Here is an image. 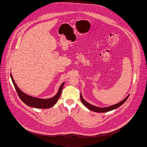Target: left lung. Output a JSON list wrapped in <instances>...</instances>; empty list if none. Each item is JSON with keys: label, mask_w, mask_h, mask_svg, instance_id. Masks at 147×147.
Here are the masks:
<instances>
[{"label": "left lung", "mask_w": 147, "mask_h": 147, "mask_svg": "<svg viewBox=\"0 0 147 147\" xmlns=\"http://www.w3.org/2000/svg\"><path fill=\"white\" fill-rule=\"evenodd\" d=\"M129 95H130V94H129L123 100H121V102H119V103H116L115 105H113L109 106L108 107H104V108H100V107H98L92 105H91L90 103H88L87 101H86L84 99V98H82V96L81 95V92L80 93V99H81V100L82 103H83L85 107H86L89 110H90L91 111H93V112H95L104 113V112H109V111L114 110V109H115L116 108H118L119 107L122 105L125 102V100L127 99V98H129Z\"/></svg>", "instance_id": "obj_1"}]
</instances>
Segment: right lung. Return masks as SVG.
<instances>
[{
	"instance_id": "obj_1",
	"label": "right lung",
	"mask_w": 147,
	"mask_h": 147,
	"mask_svg": "<svg viewBox=\"0 0 147 147\" xmlns=\"http://www.w3.org/2000/svg\"><path fill=\"white\" fill-rule=\"evenodd\" d=\"M10 76L15 89L21 100L25 104H26L27 106L38 109H48L54 106V105L56 103L59 98L60 96L63 87V86L65 84V82L61 84V85L59 87L57 93L54 96L48 99H42L30 96L23 92L17 86L13 78L11 73H10Z\"/></svg>"
}]
</instances>
